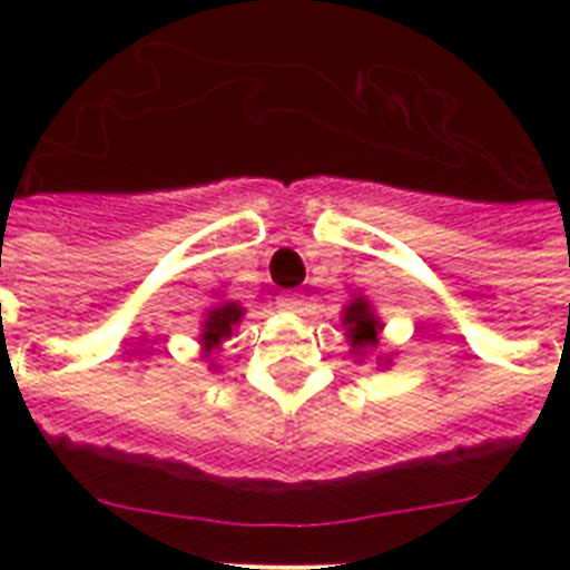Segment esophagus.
Wrapping results in <instances>:
<instances>
[{"label": "esophagus", "instance_id": "esophagus-1", "mask_svg": "<svg viewBox=\"0 0 570 570\" xmlns=\"http://www.w3.org/2000/svg\"><path fill=\"white\" fill-rule=\"evenodd\" d=\"M284 307L293 313H304L307 311V304H304V295H286Z\"/></svg>", "mask_w": 570, "mask_h": 570}]
</instances>
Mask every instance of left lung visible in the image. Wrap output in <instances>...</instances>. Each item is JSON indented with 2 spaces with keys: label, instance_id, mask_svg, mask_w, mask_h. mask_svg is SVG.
Returning <instances> with one entry per match:
<instances>
[{
  "label": "left lung",
  "instance_id": "left-lung-1",
  "mask_svg": "<svg viewBox=\"0 0 570 570\" xmlns=\"http://www.w3.org/2000/svg\"><path fill=\"white\" fill-rule=\"evenodd\" d=\"M346 325H348V337H352V348H370L379 343V337H375V331H379V322H375V316L370 313V307H366V302H361V298H355V302L348 304L346 307Z\"/></svg>",
  "mask_w": 570,
  "mask_h": 570
}]
</instances>
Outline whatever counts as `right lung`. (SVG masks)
Segmentation results:
<instances>
[{
	"label": "right lung",
	"mask_w": 570,
	"mask_h": 570,
	"mask_svg": "<svg viewBox=\"0 0 570 570\" xmlns=\"http://www.w3.org/2000/svg\"><path fill=\"white\" fill-rule=\"evenodd\" d=\"M242 320V307L239 304H222V307H215L209 311L204 322V346L213 348L218 346L222 340H227L233 334V325Z\"/></svg>",
	"instance_id": "obj_1"
}]
</instances>
